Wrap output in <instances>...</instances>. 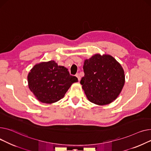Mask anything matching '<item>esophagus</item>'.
Returning <instances> with one entry per match:
<instances>
[{
	"instance_id": "esophagus-1",
	"label": "esophagus",
	"mask_w": 151,
	"mask_h": 151,
	"mask_svg": "<svg viewBox=\"0 0 151 151\" xmlns=\"http://www.w3.org/2000/svg\"><path fill=\"white\" fill-rule=\"evenodd\" d=\"M76 76L77 77V78H78V81H81V77H80V75H79V74H78V73L76 74Z\"/></svg>"
}]
</instances>
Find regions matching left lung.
<instances>
[{
	"label": "left lung",
	"mask_w": 151,
	"mask_h": 151,
	"mask_svg": "<svg viewBox=\"0 0 151 151\" xmlns=\"http://www.w3.org/2000/svg\"><path fill=\"white\" fill-rule=\"evenodd\" d=\"M83 68L85 76L81 83L88 101L105 105L117 98L124 85L125 74L116 59L96 54L85 60Z\"/></svg>",
	"instance_id": "left-lung-1"
}]
</instances>
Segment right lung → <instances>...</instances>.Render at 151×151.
<instances>
[{"instance_id": "obj_1", "label": "right lung", "mask_w": 151, "mask_h": 151, "mask_svg": "<svg viewBox=\"0 0 151 151\" xmlns=\"http://www.w3.org/2000/svg\"><path fill=\"white\" fill-rule=\"evenodd\" d=\"M68 70L54 60L35 65L27 76L29 89L42 103L56 102L63 98L73 83L78 82Z\"/></svg>"}]
</instances>
